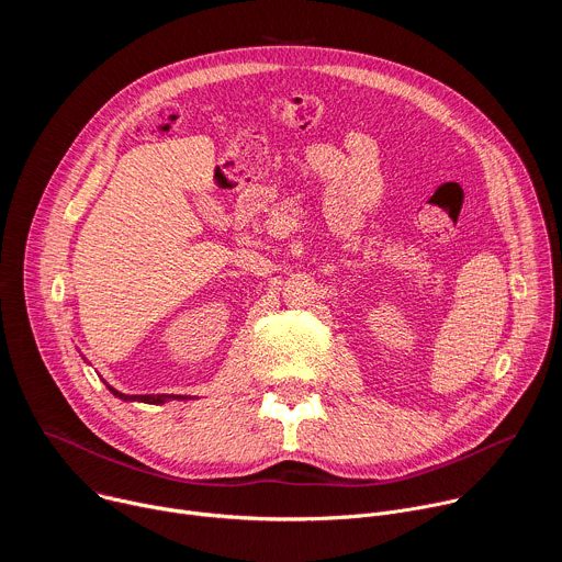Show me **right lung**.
Wrapping results in <instances>:
<instances>
[{"label": "right lung", "mask_w": 562, "mask_h": 562, "mask_svg": "<svg viewBox=\"0 0 562 562\" xmlns=\"http://www.w3.org/2000/svg\"><path fill=\"white\" fill-rule=\"evenodd\" d=\"M117 395V393H115ZM122 400H137V403H146V405H159V403H165V395H137V397H128V395H120Z\"/></svg>", "instance_id": "1"}]
</instances>
